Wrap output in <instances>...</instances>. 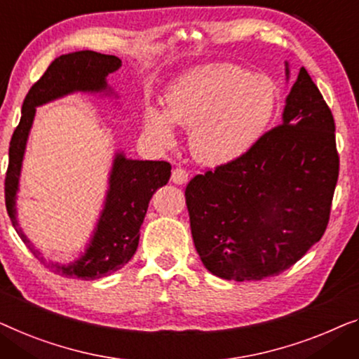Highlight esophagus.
Segmentation results:
<instances>
[{"mask_svg": "<svg viewBox=\"0 0 359 359\" xmlns=\"http://www.w3.org/2000/svg\"><path fill=\"white\" fill-rule=\"evenodd\" d=\"M170 180H172L174 184H177V185H184V184H187V182H189V172H187V170L182 169V168L174 169L172 175H170Z\"/></svg>", "mask_w": 359, "mask_h": 359, "instance_id": "esophagus-1", "label": "esophagus"}]
</instances>
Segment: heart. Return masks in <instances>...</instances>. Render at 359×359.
Returning a JSON list of instances; mask_svg holds the SVG:
<instances>
[{
    "mask_svg": "<svg viewBox=\"0 0 359 359\" xmlns=\"http://www.w3.org/2000/svg\"><path fill=\"white\" fill-rule=\"evenodd\" d=\"M276 88L264 74H250L229 63L190 69L170 86L163 114L144 110V130L156 143L174 144L170 125L190 130L194 158L206 165H223L245 154L270 123Z\"/></svg>",
    "mask_w": 359,
    "mask_h": 359,
    "instance_id": "b5f03b06",
    "label": "heart"
}]
</instances>
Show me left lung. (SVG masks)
I'll return each instance as SVG.
<instances>
[{"label":"left lung","instance_id":"left-lung-1","mask_svg":"<svg viewBox=\"0 0 359 359\" xmlns=\"http://www.w3.org/2000/svg\"><path fill=\"white\" fill-rule=\"evenodd\" d=\"M338 163L332 110L301 68L281 125L187 185L191 237L208 271L259 281L294 265L329 224Z\"/></svg>","mask_w":359,"mask_h":359}]
</instances>
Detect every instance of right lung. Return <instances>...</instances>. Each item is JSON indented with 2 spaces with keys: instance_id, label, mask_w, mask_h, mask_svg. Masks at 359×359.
Returning <instances> with one entry per match:
<instances>
[{
  "instance_id": "obj_1",
  "label": "right lung",
  "mask_w": 359,
  "mask_h": 359,
  "mask_svg": "<svg viewBox=\"0 0 359 359\" xmlns=\"http://www.w3.org/2000/svg\"><path fill=\"white\" fill-rule=\"evenodd\" d=\"M122 67V60L93 50L62 55L55 58L43 76L24 99L21 122L9 143V164L4 180V200L13 226L32 254L55 273L68 278L95 280L114 273L128 264L140 242V228L154 191L168 184L170 164L165 161H138L117 153L109 177V190L97 226L84 254L73 264L47 262L30 245L16 219V194L29 131L32 128L35 107L73 93H112L107 76Z\"/></svg>"
}]
</instances>
